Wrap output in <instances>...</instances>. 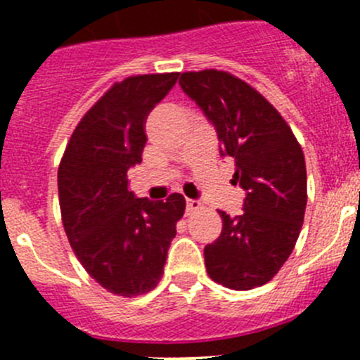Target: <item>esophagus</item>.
Wrapping results in <instances>:
<instances>
[{
	"instance_id": "esophagus-1",
	"label": "esophagus",
	"mask_w": 360,
	"mask_h": 360,
	"mask_svg": "<svg viewBox=\"0 0 360 360\" xmlns=\"http://www.w3.org/2000/svg\"><path fill=\"white\" fill-rule=\"evenodd\" d=\"M187 214H191V212H196L202 209V203L198 202V200H187Z\"/></svg>"
}]
</instances>
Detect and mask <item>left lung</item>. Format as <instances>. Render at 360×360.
Instances as JSON below:
<instances>
[{
    "label": "left lung",
    "instance_id": "left-lung-1",
    "mask_svg": "<svg viewBox=\"0 0 360 360\" xmlns=\"http://www.w3.org/2000/svg\"><path fill=\"white\" fill-rule=\"evenodd\" d=\"M180 86L218 133L221 157L247 193L243 214L219 211L224 229L203 249L212 281L250 290L274 278L295 247L307 209V165L290 126L241 79L221 70L186 72Z\"/></svg>",
    "mask_w": 360,
    "mask_h": 360
}]
</instances>
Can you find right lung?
I'll return each mask as SVG.
<instances>
[{
  "label": "right lung",
  "instance_id": "add662e5",
  "mask_svg": "<svg viewBox=\"0 0 360 360\" xmlns=\"http://www.w3.org/2000/svg\"><path fill=\"white\" fill-rule=\"evenodd\" d=\"M180 73L133 75L115 82L73 129L57 171L63 225L84 270L124 297L153 290L186 200L136 198L128 171L142 162L144 124Z\"/></svg>",
  "mask_w": 360,
  "mask_h": 360
}]
</instances>
